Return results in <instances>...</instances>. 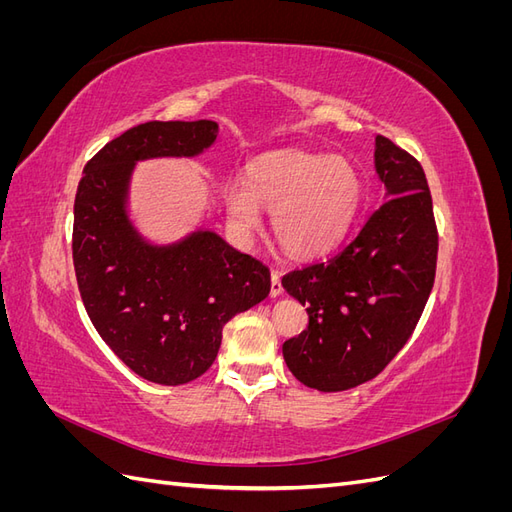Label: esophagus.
I'll return each instance as SVG.
<instances>
[{"label": "esophagus", "mask_w": 512, "mask_h": 512, "mask_svg": "<svg viewBox=\"0 0 512 512\" xmlns=\"http://www.w3.org/2000/svg\"><path fill=\"white\" fill-rule=\"evenodd\" d=\"M282 292H284V288H282V282H280V273L273 269L271 271V297H280Z\"/></svg>", "instance_id": "obj_1"}]
</instances>
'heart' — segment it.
<instances>
[{"instance_id":"heart-1","label":"heart","mask_w":512,"mask_h":512,"mask_svg":"<svg viewBox=\"0 0 512 512\" xmlns=\"http://www.w3.org/2000/svg\"><path fill=\"white\" fill-rule=\"evenodd\" d=\"M224 198L239 228H254L258 207H267L273 235L284 250L314 256L346 235L361 207L363 183L346 158L284 149L254 160L245 185H226Z\"/></svg>"}]
</instances>
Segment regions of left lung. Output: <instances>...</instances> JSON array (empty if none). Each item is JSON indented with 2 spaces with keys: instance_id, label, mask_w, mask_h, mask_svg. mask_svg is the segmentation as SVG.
I'll return each instance as SVG.
<instances>
[{
  "instance_id": "left-lung-1",
  "label": "left lung",
  "mask_w": 512,
  "mask_h": 512,
  "mask_svg": "<svg viewBox=\"0 0 512 512\" xmlns=\"http://www.w3.org/2000/svg\"><path fill=\"white\" fill-rule=\"evenodd\" d=\"M386 200L327 260L282 277L307 307V329L284 342L288 369L309 389L348 391L374 380L406 346L436 280L438 226L425 170L376 136Z\"/></svg>"
}]
</instances>
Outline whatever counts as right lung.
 <instances>
[{"instance_id": "obj_1", "label": "right lung", "mask_w": 512, "mask_h": 512, "mask_svg": "<svg viewBox=\"0 0 512 512\" xmlns=\"http://www.w3.org/2000/svg\"><path fill=\"white\" fill-rule=\"evenodd\" d=\"M215 121H147L85 164L74 198L72 260L87 316L134 374L179 386L213 365L224 324L271 290L269 269L209 230L170 247L147 245L128 222L136 160L196 156Z\"/></svg>"}]
</instances>
